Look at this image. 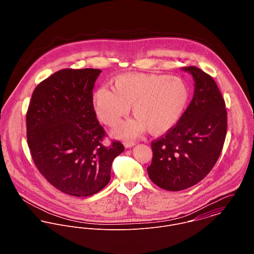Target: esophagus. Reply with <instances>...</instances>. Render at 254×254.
<instances>
[{
    "label": "esophagus",
    "instance_id": "obj_1",
    "mask_svg": "<svg viewBox=\"0 0 254 254\" xmlns=\"http://www.w3.org/2000/svg\"><path fill=\"white\" fill-rule=\"evenodd\" d=\"M135 144H136V142H134V141H125L124 142V145L126 147H131V146H133Z\"/></svg>",
    "mask_w": 254,
    "mask_h": 254
}]
</instances>
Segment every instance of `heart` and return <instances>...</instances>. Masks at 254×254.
Listing matches in <instances>:
<instances>
[{
    "label": "heart",
    "instance_id": "heart-1",
    "mask_svg": "<svg viewBox=\"0 0 254 254\" xmlns=\"http://www.w3.org/2000/svg\"><path fill=\"white\" fill-rule=\"evenodd\" d=\"M113 90L102 87L93 95V108L99 120L115 126L132 107L136 119L115 131L122 137L146 129L154 136L171 130L186 111L190 98L188 83L178 76L157 73H124L111 80Z\"/></svg>",
    "mask_w": 254,
    "mask_h": 254
}]
</instances>
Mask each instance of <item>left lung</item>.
<instances>
[{
	"mask_svg": "<svg viewBox=\"0 0 254 254\" xmlns=\"http://www.w3.org/2000/svg\"><path fill=\"white\" fill-rule=\"evenodd\" d=\"M194 79L193 98L180 121L151 142L149 179L178 191L201 181L217 162L227 134V109L214 79L195 66L183 67Z\"/></svg>",
	"mask_w": 254,
	"mask_h": 254,
	"instance_id": "left-lung-1",
	"label": "left lung"
}]
</instances>
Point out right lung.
Wrapping results in <instances>:
<instances>
[{
  "mask_svg": "<svg viewBox=\"0 0 254 254\" xmlns=\"http://www.w3.org/2000/svg\"><path fill=\"white\" fill-rule=\"evenodd\" d=\"M101 69L64 68L37 85L26 112V137L44 178L61 191L89 196L110 180L113 159L124 145L107 133L93 108Z\"/></svg>",
  "mask_w": 254,
  "mask_h": 254,
  "instance_id": "obj_1",
  "label": "right lung"
}]
</instances>
